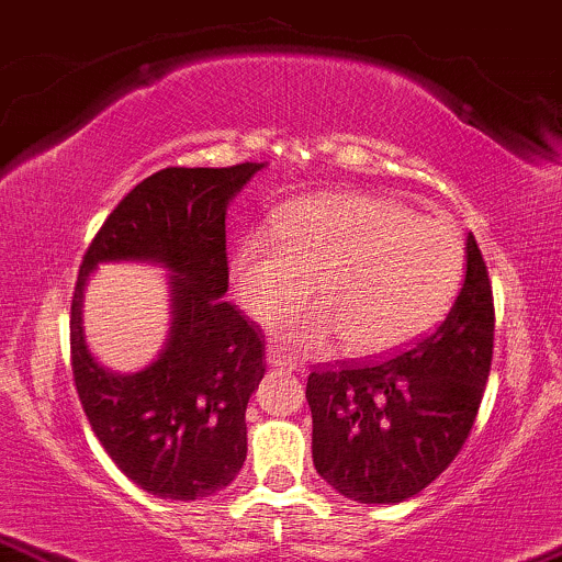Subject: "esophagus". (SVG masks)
I'll use <instances>...</instances> for the list:
<instances>
[{"instance_id":"34e87169","label":"esophagus","mask_w":562,"mask_h":562,"mask_svg":"<svg viewBox=\"0 0 562 562\" xmlns=\"http://www.w3.org/2000/svg\"><path fill=\"white\" fill-rule=\"evenodd\" d=\"M267 363L272 366V368H282V371H295V363H293V360H288L285 355H282L280 350H277V347H269V352H267Z\"/></svg>"}]
</instances>
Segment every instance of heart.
<instances>
[{
	"label": "heart",
	"instance_id": "1",
	"mask_svg": "<svg viewBox=\"0 0 562 562\" xmlns=\"http://www.w3.org/2000/svg\"><path fill=\"white\" fill-rule=\"evenodd\" d=\"M464 240L443 220L360 191H334L277 212L272 236H248L231 257L240 301L293 345L331 334L352 355H386L420 339L449 314L464 277Z\"/></svg>",
	"mask_w": 562,
	"mask_h": 562
}]
</instances>
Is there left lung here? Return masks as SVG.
<instances>
[{"label":"left lung","instance_id":"left-lung-1","mask_svg":"<svg viewBox=\"0 0 562 562\" xmlns=\"http://www.w3.org/2000/svg\"><path fill=\"white\" fill-rule=\"evenodd\" d=\"M493 337V285L470 233L464 285L436 329L404 352L308 375L316 472L358 503H402L428 487L470 436Z\"/></svg>","mask_w":562,"mask_h":562}]
</instances>
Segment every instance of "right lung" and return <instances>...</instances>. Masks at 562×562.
Wrapping results in <instances>:
<instances>
[{
    "label": "right lung",
    "mask_w": 562,
    "mask_h": 562,
    "mask_svg": "<svg viewBox=\"0 0 562 562\" xmlns=\"http://www.w3.org/2000/svg\"><path fill=\"white\" fill-rule=\"evenodd\" d=\"M265 162L162 168L137 183L85 251L69 314L75 386L105 453L168 501L231 485L246 461V404L267 371L265 331L228 293L225 210ZM101 260H155L175 272V322L161 358L139 374L98 367L81 337V288Z\"/></svg>",
    "instance_id": "right-lung-1"
}]
</instances>
